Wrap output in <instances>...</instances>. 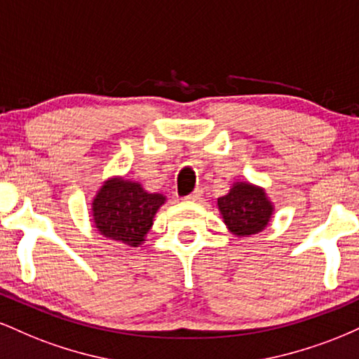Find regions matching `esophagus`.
I'll return each mask as SVG.
<instances>
[{"label": "esophagus", "instance_id": "obj_1", "mask_svg": "<svg viewBox=\"0 0 359 359\" xmlns=\"http://www.w3.org/2000/svg\"><path fill=\"white\" fill-rule=\"evenodd\" d=\"M201 196H203V189L197 187L196 191L191 192L187 197H185V201H191V203H196V201L201 199Z\"/></svg>", "mask_w": 359, "mask_h": 359}]
</instances>
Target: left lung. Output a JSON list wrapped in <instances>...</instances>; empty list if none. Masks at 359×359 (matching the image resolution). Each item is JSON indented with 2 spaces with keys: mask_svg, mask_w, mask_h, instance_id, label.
<instances>
[{
  "mask_svg": "<svg viewBox=\"0 0 359 359\" xmlns=\"http://www.w3.org/2000/svg\"><path fill=\"white\" fill-rule=\"evenodd\" d=\"M217 208L229 231L238 236L265 229L273 212L265 191L246 182L234 184L229 194L217 199Z\"/></svg>",
  "mask_w": 359,
  "mask_h": 359,
  "instance_id": "1",
  "label": "left lung"
}]
</instances>
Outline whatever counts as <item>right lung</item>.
Instances as JSON below:
<instances>
[{
    "instance_id": "1",
    "label": "right lung",
    "mask_w": 359,
    "mask_h": 359,
    "mask_svg": "<svg viewBox=\"0 0 359 359\" xmlns=\"http://www.w3.org/2000/svg\"><path fill=\"white\" fill-rule=\"evenodd\" d=\"M165 203L162 194L143 191L137 182L111 179L100 189L93 201L94 226L102 236L138 246L154 224V216Z\"/></svg>"
}]
</instances>
